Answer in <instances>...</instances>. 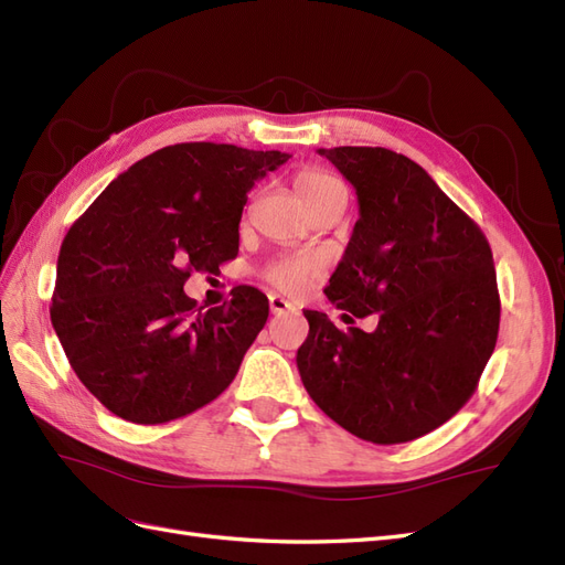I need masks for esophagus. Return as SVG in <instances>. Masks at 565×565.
Listing matches in <instances>:
<instances>
[{"label":"esophagus","mask_w":565,"mask_h":565,"mask_svg":"<svg viewBox=\"0 0 565 565\" xmlns=\"http://www.w3.org/2000/svg\"><path fill=\"white\" fill-rule=\"evenodd\" d=\"M268 306H270V313H285V311H292V303L287 299H282L280 295H268Z\"/></svg>","instance_id":"34e87169"}]
</instances>
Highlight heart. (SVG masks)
Segmentation results:
<instances>
[{
	"label": "heart",
	"instance_id": "obj_1",
	"mask_svg": "<svg viewBox=\"0 0 565 565\" xmlns=\"http://www.w3.org/2000/svg\"><path fill=\"white\" fill-rule=\"evenodd\" d=\"M341 185L332 174L322 172V169H303L297 174L295 188L306 202V207H311L324 193L332 191V188ZM324 270V264L316 254H297V256H282V259L270 262L264 270L268 282L280 287L282 292L289 295H301L309 289Z\"/></svg>",
	"mask_w": 565,
	"mask_h": 565
}]
</instances>
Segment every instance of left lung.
<instances>
[{
  "label": "left lung",
  "mask_w": 565,
  "mask_h": 565,
  "mask_svg": "<svg viewBox=\"0 0 565 565\" xmlns=\"http://www.w3.org/2000/svg\"><path fill=\"white\" fill-rule=\"evenodd\" d=\"M355 188L349 247L324 295L339 330L303 311L297 367L309 396L353 436L396 446L446 424L481 380L500 330V292L483 231L409 158L388 148H320Z\"/></svg>",
  "instance_id": "1"
}]
</instances>
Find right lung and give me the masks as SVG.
<instances>
[{"label":"right lung","instance_id":"add662e5","mask_svg":"<svg viewBox=\"0 0 565 565\" xmlns=\"http://www.w3.org/2000/svg\"><path fill=\"white\" fill-rule=\"evenodd\" d=\"M287 160L231 143L167 146L110 181L67 231L51 324L113 415L172 422L235 380L266 324V295L237 285L231 301L204 309L183 285L235 259L247 193Z\"/></svg>","mask_w":565,"mask_h":565}]
</instances>
